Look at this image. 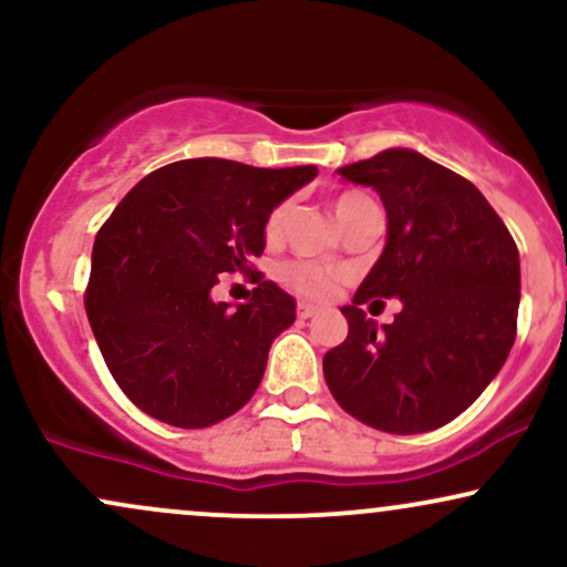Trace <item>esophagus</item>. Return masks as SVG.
I'll return each instance as SVG.
<instances>
[{"mask_svg":"<svg viewBox=\"0 0 567 567\" xmlns=\"http://www.w3.org/2000/svg\"><path fill=\"white\" fill-rule=\"evenodd\" d=\"M317 311H320V309H317L315 303H306V301L298 303V317H301V320H309V317H315Z\"/></svg>","mask_w":567,"mask_h":567,"instance_id":"esophagus-1","label":"esophagus"}]
</instances>
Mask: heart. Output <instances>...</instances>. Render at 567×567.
Returning <instances> with one entry per match:
<instances>
[{"label": "heart", "mask_w": 567, "mask_h": 567, "mask_svg": "<svg viewBox=\"0 0 567 567\" xmlns=\"http://www.w3.org/2000/svg\"><path fill=\"white\" fill-rule=\"evenodd\" d=\"M362 202H368V197H362V194H354V192L338 194L333 199V216L338 224H341L343 216H347L351 207L362 205ZM282 226H285V207H277V210H271V216L266 218V239H269V243L279 239ZM282 279L288 282V288L298 292V296L311 298V301H320V298H328L330 292H333L338 282V271L328 269V266L317 261H292L282 269Z\"/></svg>", "instance_id": "heart-1"}]
</instances>
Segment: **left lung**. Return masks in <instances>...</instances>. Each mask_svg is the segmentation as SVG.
Here are the masks:
<instances>
[{"label":"left lung","instance_id":"1","mask_svg":"<svg viewBox=\"0 0 567 567\" xmlns=\"http://www.w3.org/2000/svg\"><path fill=\"white\" fill-rule=\"evenodd\" d=\"M379 192L386 245L354 301L349 336L322 360L347 413L392 434L432 432L485 392L517 333L519 252L480 188L413 148H386L338 167ZM400 297L378 328L359 309Z\"/></svg>","mask_w":567,"mask_h":567}]
</instances>
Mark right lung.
<instances>
[{
    "mask_svg": "<svg viewBox=\"0 0 567 567\" xmlns=\"http://www.w3.org/2000/svg\"><path fill=\"white\" fill-rule=\"evenodd\" d=\"M317 167L184 159L135 184L97 231L84 292L90 328L114 381L143 413L181 429L229 419L256 394L296 301L247 261L266 218ZM224 270H250V302H213Z\"/></svg>",
    "mask_w": 567,
    "mask_h": 567,
    "instance_id": "obj_1",
    "label": "right lung"
}]
</instances>
